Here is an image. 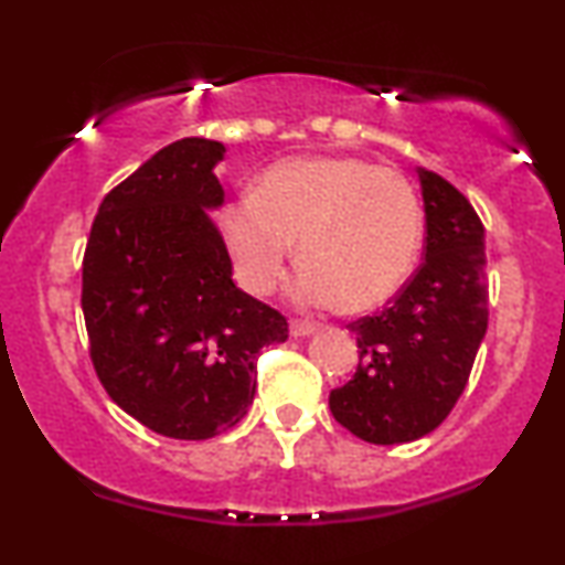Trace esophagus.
<instances>
[{
    "instance_id": "obj_1",
    "label": "esophagus",
    "mask_w": 565,
    "mask_h": 565,
    "mask_svg": "<svg viewBox=\"0 0 565 565\" xmlns=\"http://www.w3.org/2000/svg\"><path fill=\"white\" fill-rule=\"evenodd\" d=\"M313 323H308V321H298V319H292L290 321V334L292 337H308V334H313Z\"/></svg>"
}]
</instances>
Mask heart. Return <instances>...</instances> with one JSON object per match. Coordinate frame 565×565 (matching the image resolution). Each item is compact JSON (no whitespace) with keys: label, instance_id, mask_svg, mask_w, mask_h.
Segmentation results:
<instances>
[{"label":"heart","instance_id":"obj_1","mask_svg":"<svg viewBox=\"0 0 565 565\" xmlns=\"http://www.w3.org/2000/svg\"><path fill=\"white\" fill-rule=\"evenodd\" d=\"M236 280L269 296L300 238L292 296L303 306L352 311L383 306L412 277L424 215L404 174L352 157L288 159L269 167L257 192L223 211Z\"/></svg>","mask_w":565,"mask_h":565}]
</instances>
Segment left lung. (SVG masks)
<instances>
[{"label": "left lung", "mask_w": 565, "mask_h": 565, "mask_svg": "<svg viewBox=\"0 0 565 565\" xmlns=\"http://www.w3.org/2000/svg\"><path fill=\"white\" fill-rule=\"evenodd\" d=\"M424 262L383 311L347 323L360 347L334 419L370 445L412 443L437 429L466 391L489 327L483 223L458 188L419 169Z\"/></svg>", "instance_id": "obj_1"}]
</instances>
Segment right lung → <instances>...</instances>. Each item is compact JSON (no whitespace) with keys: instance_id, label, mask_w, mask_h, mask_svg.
Segmentation results:
<instances>
[{"instance_id":"1","label":"right lung","mask_w":565,"mask_h":565,"mask_svg":"<svg viewBox=\"0 0 565 565\" xmlns=\"http://www.w3.org/2000/svg\"><path fill=\"white\" fill-rule=\"evenodd\" d=\"M223 146L182 138L107 192L82 262L92 367L115 404L172 439L236 427L257 391V360L288 319L231 280L205 207L223 203Z\"/></svg>"}]
</instances>
